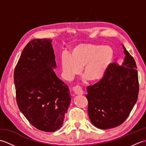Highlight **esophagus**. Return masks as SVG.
<instances>
[{"mask_svg": "<svg viewBox=\"0 0 146 146\" xmlns=\"http://www.w3.org/2000/svg\"><path fill=\"white\" fill-rule=\"evenodd\" d=\"M74 92L75 93V94L78 95H81L83 94V92L82 90V88L79 85H76L73 88Z\"/></svg>", "mask_w": 146, "mask_h": 146, "instance_id": "esophagus-1", "label": "esophagus"}]
</instances>
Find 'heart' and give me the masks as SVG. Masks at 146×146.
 Here are the masks:
<instances>
[{
    "mask_svg": "<svg viewBox=\"0 0 146 146\" xmlns=\"http://www.w3.org/2000/svg\"><path fill=\"white\" fill-rule=\"evenodd\" d=\"M114 52L109 46L80 44L70 49L69 54L61 58V66L64 78L73 80L81 71L87 78L95 81L100 79L113 60Z\"/></svg>",
    "mask_w": 146,
    "mask_h": 146,
    "instance_id": "obj_1",
    "label": "heart"
}]
</instances>
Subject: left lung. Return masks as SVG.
Returning a JSON list of instances; mask_svg holds the SVG:
<instances>
[{
    "label": "left lung",
    "instance_id": "8db88e82",
    "mask_svg": "<svg viewBox=\"0 0 146 146\" xmlns=\"http://www.w3.org/2000/svg\"><path fill=\"white\" fill-rule=\"evenodd\" d=\"M123 46L122 66L110 63L100 81L86 88L88 113L96 127L107 129L120 125L137 100L139 91L135 61Z\"/></svg>",
    "mask_w": 146,
    "mask_h": 146
}]
</instances>
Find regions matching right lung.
<instances>
[{
	"mask_svg": "<svg viewBox=\"0 0 146 146\" xmlns=\"http://www.w3.org/2000/svg\"><path fill=\"white\" fill-rule=\"evenodd\" d=\"M49 39H35L24 48L14 80L19 110L40 131L54 132L63 123L71 102L67 85L56 75L55 56Z\"/></svg>",
	"mask_w": 146,
	"mask_h": 146,
	"instance_id": "1",
	"label": "right lung"
}]
</instances>
